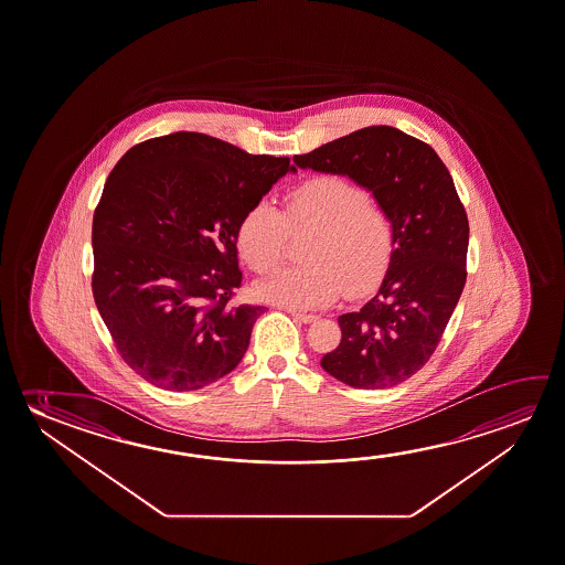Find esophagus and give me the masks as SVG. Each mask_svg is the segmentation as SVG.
I'll return each mask as SVG.
<instances>
[{"label": "esophagus", "mask_w": 565, "mask_h": 565, "mask_svg": "<svg viewBox=\"0 0 565 565\" xmlns=\"http://www.w3.org/2000/svg\"><path fill=\"white\" fill-rule=\"evenodd\" d=\"M289 313H291V317H294V319H297V321L305 322V324H309V322H315L317 321V319H319L317 315L297 313V311H291V309H289Z\"/></svg>", "instance_id": "1"}]
</instances>
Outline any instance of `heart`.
<instances>
[{
    "label": "heart",
    "mask_w": 565,
    "mask_h": 565,
    "mask_svg": "<svg viewBox=\"0 0 565 565\" xmlns=\"http://www.w3.org/2000/svg\"><path fill=\"white\" fill-rule=\"evenodd\" d=\"M287 226H315L305 250L309 264L279 269L258 294L289 309H317L344 291L356 297L377 284L393 254V225L360 185L337 174L315 175L286 195L281 213L269 201L254 203L236 228V246L256 274H268L284 258Z\"/></svg>",
    "instance_id": "1"
}]
</instances>
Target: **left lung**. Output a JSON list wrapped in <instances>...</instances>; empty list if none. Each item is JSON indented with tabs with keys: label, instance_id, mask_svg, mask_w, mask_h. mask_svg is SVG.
Returning a JSON list of instances; mask_svg holds the SVG:
<instances>
[{
	"label": "left lung",
	"instance_id": "8db88e82",
	"mask_svg": "<svg viewBox=\"0 0 565 565\" xmlns=\"http://www.w3.org/2000/svg\"><path fill=\"white\" fill-rule=\"evenodd\" d=\"M297 168L347 175L393 225V254L374 297L340 315L342 340L322 370L356 390L405 382L433 356L466 286L469 226L435 150L395 127H365L294 157Z\"/></svg>",
	"mask_w": 565,
	"mask_h": 565
}]
</instances>
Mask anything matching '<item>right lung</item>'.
I'll use <instances>...</instances> for the list:
<instances>
[{
	"label": "right lung",
	"instance_id": "obj_1",
	"mask_svg": "<svg viewBox=\"0 0 565 565\" xmlns=\"http://www.w3.org/2000/svg\"><path fill=\"white\" fill-rule=\"evenodd\" d=\"M287 172L203 132L145 140L117 162L94 213L92 289L122 360L166 391L207 387L241 364L264 307L231 305L236 228Z\"/></svg>",
	"mask_w": 565,
	"mask_h": 565
}]
</instances>
